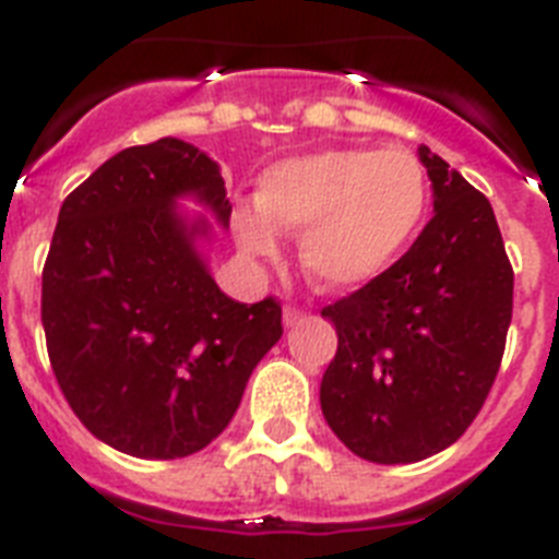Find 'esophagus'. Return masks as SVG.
Listing matches in <instances>:
<instances>
[{"mask_svg":"<svg viewBox=\"0 0 559 559\" xmlns=\"http://www.w3.org/2000/svg\"><path fill=\"white\" fill-rule=\"evenodd\" d=\"M304 320H307V312H304V309H298V307L284 309V326L286 329H295L298 323H304Z\"/></svg>","mask_w":559,"mask_h":559,"instance_id":"1","label":"esophagus"}]
</instances>
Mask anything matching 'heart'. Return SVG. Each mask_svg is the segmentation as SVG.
Here are the masks:
<instances>
[{
	"mask_svg": "<svg viewBox=\"0 0 559 559\" xmlns=\"http://www.w3.org/2000/svg\"><path fill=\"white\" fill-rule=\"evenodd\" d=\"M259 211L236 213L250 255H275L278 233H300V264L329 293L360 289L411 250L425 225L430 186L405 148H329L270 165Z\"/></svg>",
	"mask_w": 559,
	"mask_h": 559,
	"instance_id": "heart-1",
	"label": "heart"
}]
</instances>
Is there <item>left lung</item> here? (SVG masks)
<instances>
[{
	"label": "left lung",
	"instance_id": "1",
	"mask_svg": "<svg viewBox=\"0 0 559 559\" xmlns=\"http://www.w3.org/2000/svg\"><path fill=\"white\" fill-rule=\"evenodd\" d=\"M433 219L391 270L323 309L337 354L320 407L373 464H414L473 425L501 368L514 275L492 205L427 145Z\"/></svg>",
	"mask_w": 559,
	"mask_h": 559
}]
</instances>
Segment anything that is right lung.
I'll use <instances>...</instances> for the list:
<instances>
[{
    "mask_svg": "<svg viewBox=\"0 0 559 559\" xmlns=\"http://www.w3.org/2000/svg\"><path fill=\"white\" fill-rule=\"evenodd\" d=\"M230 199L219 163L177 138L123 148L64 199L41 275L56 380L104 444L186 459L230 425L252 368L284 334L273 298H227L202 247Z\"/></svg>",
    "mask_w": 559,
    "mask_h": 559,
    "instance_id": "add662e5",
    "label": "right lung"
}]
</instances>
